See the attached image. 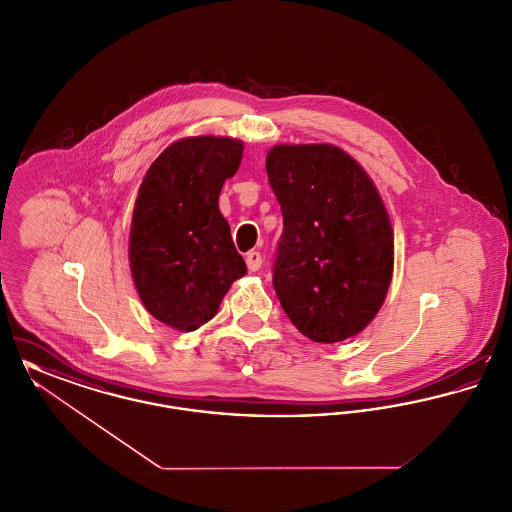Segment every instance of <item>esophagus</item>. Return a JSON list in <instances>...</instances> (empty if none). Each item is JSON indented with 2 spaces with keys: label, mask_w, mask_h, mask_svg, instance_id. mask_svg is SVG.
Wrapping results in <instances>:
<instances>
[{
  "label": "esophagus",
  "mask_w": 512,
  "mask_h": 512,
  "mask_svg": "<svg viewBox=\"0 0 512 512\" xmlns=\"http://www.w3.org/2000/svg\"><path fill=\"white\" fill-rule=\"evenodd\" d=\"M245 263H247V268L251 270V272H257L261 265H263V257H261V253L259 251H249L247 255H245Z\"/></svg>",
  "instance_id": "obj_1"
}]
</instances>
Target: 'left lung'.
<instances>
[{"instance_id":"left-lung-1","label":"left lung","mask_w":512,"mask_h":512,"mask_svg":"<svg viewBox=\"0 0 512 512\" xmlns=\"http://www.w3.org/2000/svg\"><path fill=\"white\" fill-rule=\"evenodd\" d=\"M267 174L284 230L272 286L293 326L318 343L359 334L393 272V232L376 186L343 149L276 146Z\"/></svg>"}]
</instances>
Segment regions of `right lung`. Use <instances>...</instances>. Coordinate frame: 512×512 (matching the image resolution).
<instances>
[{"label":"right lung","instance_id":"right-lung-1","mask_svg":"<svg viewBox=\"0 0 512 512\" xmlns=\"http://www.w3.org/2000/svg\"><path fill=\"white\" fill-rule=\"evenodd\" d=\"M244 144L197 136L167 147L149 167L134 205L130 270L147 311L180 332L217 315L234 280L247 272L220 215L226 178Z\"/></svg>","mask_w":512,"mask_h":512}]
</instances>
